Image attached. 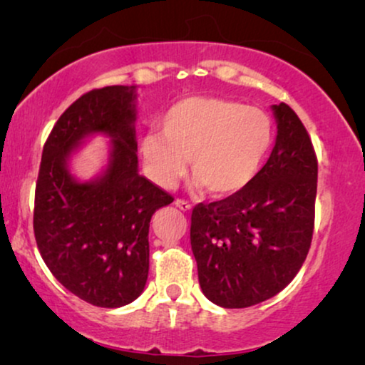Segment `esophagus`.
I'll use <instances>...</instances> for the list:
<instances>
[{
    "instance_id": "esophagus-1",
    "label": "esophagus",
    "mask_w": 365,
    "mask_h": 365,
    "mask_svg": "<svg viewBox=\"0 0 365 365\" xmlns=\"http://www.w3.org/2000/svg\"><path fill=\"white\" fill-rule=\"evenodd\" d=\"M174 204H176V207L181 209V211H191V209H192L191 204H189L187 201H184V199H176Z\"/></svg>"
}]
</instances>
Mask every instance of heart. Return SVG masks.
Returning a JSON list of instances; mask_svg holds the SVG:
<instances>
[{"instance_id":"heart-1","label":"heart","mask_w":365,"mask_h":365,"mask_svg":"<svg viewBox=\"0 0 365 365\" xmlns=\"http://www.w3.org/2000/svg\"><path fill=\"white\" fill-rule=\"evenodd\" d=\"M272 144V123L262 109L217 96H187L168 108L161 131L143 134L139 153L148 178L176 186L187 159L194 186L231 196L256 178Z\"/></svg>"}]
</instances>
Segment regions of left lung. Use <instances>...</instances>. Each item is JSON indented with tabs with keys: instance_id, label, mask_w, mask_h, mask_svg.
<instances>
[{
	"instance_id": "1",
	"label": "left lung",
	"mask_w": 365,
	"mask_h": 365,
	"mask_svg": "<svg viewBox=\"0 0 365 365\" xmlns=\"http://www.w3.org/2000/svg\"><path fill=\"white\" fill-rule=\"evenodd\" d=\"M277 136L271 156L241 191L197 204L191 247L209 301L251 307L282 291L306 261L314 231L317 158L287 104H274Z\"/></svg>"
}]
</instances>
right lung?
<instances>
[{
  "label": "right lung",
  "mask_w": 365,
  "mask_h": 365,
  "mask_svg": "<svg viewBox=\"0 0 365 365\" xmlns=\"http://www.w3.org/2000/svg\"><path fill=\"white\" fill-rule=\"evenodd\" d=\"M136 86L93 89L54 124L43 148L34 192V237L44 264L69 292L98 307L141 296L149 272V222L173 202L139 174ZM110 138L108 163L79 182L68 169L89 135Z\"/></svg>",
  "instance_id": "add662e5"
}]
</instances>
